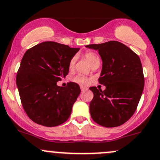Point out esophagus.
Instances as JSON below:
<instances>
[{"mask_svg": "<svg viewBox=\"0 0 160 160\" xmlns=\"http://www.w3.org/2000/svg\"><path fill=\"white\" fill-rule=\"evenodd\" d=\"M80 89H81V91H86V90H88V88L84 86H80Z\"/></svg>", "mask_w": 160, "mask_h": 160, "instance_id": "esophagus-1", "label": "esophagus"}]
</instances>
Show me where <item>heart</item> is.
<instances>
[{"label": "heart", "mask_w": 160, "mask_h": 160, "mask_svg": "<svg viewBox=\"0 0 160 160\" xmlns=\"http://www.w3.org/2000/svg\"><path fill=\"white\" fill-rule=\"evenodd\" d=\"M84 58L86 60H87L89 63L90 64V66L93 67L95 64H98L100 63V59L99 58L98 55L96 53L92 51H89L87 52V53H84ZM75 63H76V58L73 57V58L70 59V62H69L68 64V67L70 70H73L75 66ZM73 80L76 82V83H78L80 84H87L90 82V79L88 77H85V76L83 75H77L73 78Z\"/></svg>", "instance_id": "b5f03b06"}]
</instances>
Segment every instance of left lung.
<instances>
[{"instance_id":"obj_1","label":"left lung","mask_w":160,"mask_h":160,"mask_svg":"<svg viewBox=\"0 0 160 160\" xmlns=\"http://www.w3.org/2000/svg\"><path fill=\"white\" fill-rule=\"evenodd\" d=\"M86 47L98 50L102 61L98 81L106 87L103 91L90 87L93 93L90 116L102 127L122 125L135 112L143 90L140 59L130 48L115 40Z\"/></svg>"}]
</instances>
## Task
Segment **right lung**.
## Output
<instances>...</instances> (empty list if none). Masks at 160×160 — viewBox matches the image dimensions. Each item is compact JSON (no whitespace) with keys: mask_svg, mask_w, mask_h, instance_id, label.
I'll use <instances>...</instances> for the list:
<instances>
[{"mask_svg":"<svg viewBox=\"0 0 160 160\" xmlns=\"http://www.w3.org/2000/svg\"><path fill=\"white\" fill-rule=\"evenodd\" d=\"M79 50L46 41L25 52L16 83L23 110L32 121L52 127L68 120L80 86L70 82L63 87L57 83L68 74L69 62Z\"/></svg>","mask_w":160,"mask_h":160,"instance_id":"obj_1","label":"right lung"}]
</instances>
